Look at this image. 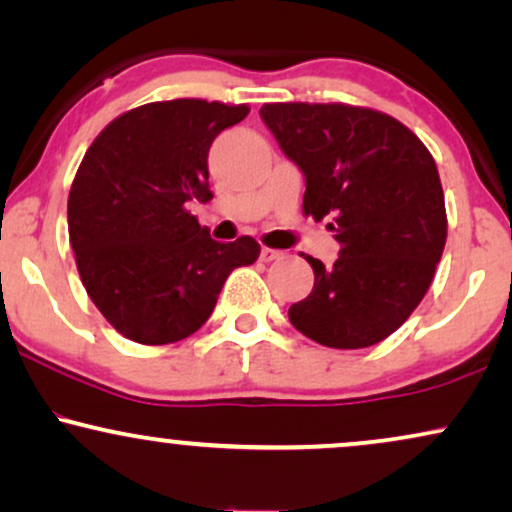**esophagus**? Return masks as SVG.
Masks as SVG:
<instances>
[{"label": "esophagus", "instance_id": "obj_1", "mask_svg": "<svg viewBox=\"0 0 512 512\" xmlns=\"http://www.w3.org/2000/svg\"><path fill=\"white\" fill-rule=\"evenodd\" d=\"M283 252L281 250H274V248H262V252H260V260L262 262H274V260H278V257H281Z\"/></svg>", "mask_w": 512, "mask_h": 512}]
</instances>
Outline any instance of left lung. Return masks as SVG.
<instances>
[{
    "label": "left lung",
    "instance_id": "1",
    "mask_svg": "<svg viewBox=\"0 0 512 512\" xmlns=\"http://www.w3.org/2000/svg\"><path fill=\"white\" fill-rule=\"evenodd\" d=\"M262 120L304 174L302 210L333 217L340 257L288 309L302 335L333 349L385 340L428 293L446 243L439 172L392 115L347 103H264Z\"/></svg>",
    "mask_w": 512,
    "mask_h": 512
}]
</instances>
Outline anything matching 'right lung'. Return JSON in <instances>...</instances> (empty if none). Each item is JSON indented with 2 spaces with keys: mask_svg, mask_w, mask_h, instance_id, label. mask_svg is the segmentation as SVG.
I'll use <instances>...</instances> for the list:
<instances>
[{
  "mask_svg": "<svg viewBox=\"0 0 512 512\" xmlns=\"http://www.w3.org/2000/svg\"><path fill=\"white\" fill-rule=\"evenodd\" d=\"M250 108L174 99L115 118L84 153L68 196L82 286L106 321L139 345H170L210 319L236 267L260 257L250 236L217 243L186 210L208 203V153Z\"/></svg>",
  "mask_w": 512,
  "mask_h": 512,
  "instance_id": "add662e5",
  "label": "right lung"
}]
</instances>
